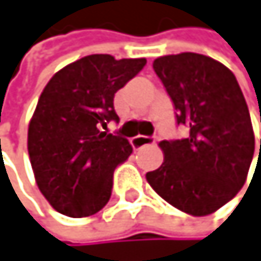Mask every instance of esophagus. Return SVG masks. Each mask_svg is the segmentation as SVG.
Here are the masks:
<instances>
[{
	"mask_svg": "<svg viewBox=\"0 0 261 261\" xmlns=\"http://www.w3.org/2000/svg\"><path fill=\"white\" fill-rule=\"evenodd\" d=\"M153 142H155V139L150 138V136H135V138H132L133 148H142V147L150 145V144H153Z\"/></svg>",
	"mask_w": 261,
	"mask_h": 261,
	"instance_id": "1",
	"label": "esophagus"
}]
</instances>
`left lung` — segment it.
Segmentation results:
<instances>
[{"mask_svg": "<svg viewBox=\"0 0 261 261\" xmlns=\"http://www.w3.org/2000/svg\"><path fill=\"white\" fill-rule=\"evenodd\" d=\"M153 70L188 136L160 142L164 161L147 172V181L181 212L212 215L243 188L254 158L255 138L244 95L235 75L203 55L161 56ZM260 153L261 139L258 158Z\"/></svg>", "mask_w": 261, "mask_h": 261, "instance_id": "obj_1", "label": "left lung"}]
</instances>
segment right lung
Segmentation results:
<instances>
[{"label": "right lung", "mask_w": 261, "mask_h": 261, "mask_svg": "<svg viewBox=\"0 0 261 261\" xmlns=\"http://www.w3.org/2000/svg\"><path fill=\"white\" fill-rule=\"evenodd\" d=\"M147 61L91 55L61 68L48 81L28 128V153L36 183L56 212L70 218L98 213L113 191L114 169L133 148L106 133L119 120L114 94Z\"/></svg>", "instance_id": "add662e5"}]
</instances>
